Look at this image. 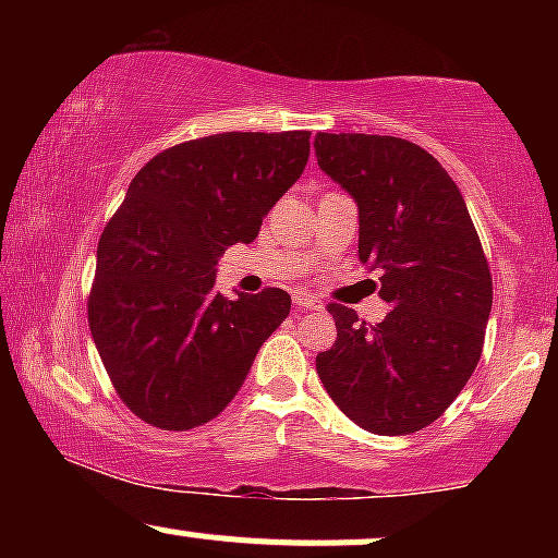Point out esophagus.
<instances>
[{
  "label": "esophagus",
  "mask_w": 558,
  "mask_h": 558,
  "mask_svg": "<svg viewBox=\"0 0 558 558\" xmlns=\"http://www.w3.org/2000/svg\"><path fill=\"white\" fill-rule=\"evenodd\" d=\"M293 306H296V310H310V312L323 310V304H319L317 299H310V296H296L293 299Z\"/></svg>",
  "instance_id": "esophagus-1"
}]
</instances>
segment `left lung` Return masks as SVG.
Returning a JSON list of instances; mask_svg holds the SVG:
<instances>
[{
    "label": "left lung",
    "instance_id": "1",
    "mask_svg": "<svg viewBox=\"0 0 558 558\" xmlns=\"http://www.w3.org/2000/svg\"><path fill=\"white\" fill-rule=\"evenodd\" d=\"M317 165L360 207V259L380 270L383 323L328 304L338 338L317 375L364 430L409 435L451 407L483 354L493 280L457 183L407 138L317 133Z\"/></svg>",
    "mask_w": 558,
    "mask_h": 558
}]
</instances>
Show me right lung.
Wrapping results in <instances>:
<instances>
[{"mask_svg":"<svg viewBox=\"0 0 558 558\" xmlns=\"http://www.w3.org/2000/svg\"><path fill=\"white\" fill-rule=\"evenodd\" d=\"M306 159L310 131L217 133L159 151L128 185L96 248L88 328L138 420L191 430L239 393L291 296H222L217 259L257 239Z\"/></svg>","mask_w":558,"mask_h":558,"instance_id":"add662e5","label":"right lung"}]
</instances>
